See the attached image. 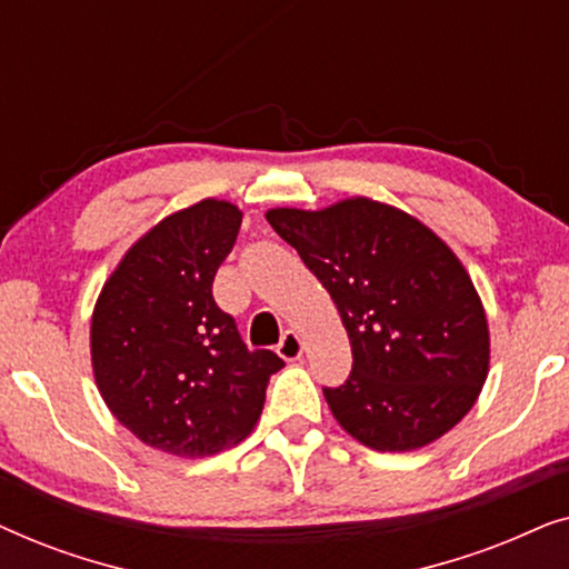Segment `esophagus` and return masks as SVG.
<instances>
[{
	"instance_id": "obj_1",
	"label": "esophagus",
	"mask_w": 569,
	"mask_h": 569,
	"mask_svg": "<svg viewBox=\"0 0 569 569\" xmlns=\"http://www.w3.org/2000/svg\"><path fill=\"white\" fill-rule=\"evenodd\" d=\"M302 349H306V347H302V339H300L298 331H284L282 341H279V345H277L279 357H282V360H287V362L300 360Z\"/></svg>"
}]
</instances>
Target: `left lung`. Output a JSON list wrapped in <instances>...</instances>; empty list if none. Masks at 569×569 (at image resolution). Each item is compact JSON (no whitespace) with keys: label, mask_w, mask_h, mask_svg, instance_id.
<instances>
[{"label":"left lung","mask_w":569,"mask_h":569,"mask_svg":"<svg viewBox=\"0 0 569 569\" xmlns=\"http://www.w3.org/2000/svg\"><path fill=\"white\" fill-rule=\"evenodd\" d=\"M267 220L313 271L345 323L352 372L323 388L337 422L380 453L442 438L469 415L489 372V326L446 240L368 197Z\"/></svg>","instance_id":"8db88e82"}]
</instances>
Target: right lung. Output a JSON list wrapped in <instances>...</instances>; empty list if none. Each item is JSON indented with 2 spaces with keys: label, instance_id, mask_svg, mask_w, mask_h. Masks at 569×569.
I'll return each mask as SVG.
<instances>
[{
  "label": "right lung",
  "instance_id": "obj_1",
  "mask_svg": "<svg viewBox=\"0 0 569 569\" xmlns=\"http://www.w3.org/2000/svg\"><path fill=\"white\" fill-rule=\"evenodd\" d=\"M240 220L224 199L168 214L123 253L92 310L98 391L129 432L162 453L201 458L236 446L284 368L269 349L251 352L212 298Z\"/></svg>",
  "mask_w": 569,
  "mask_h": 569
}]
</instances>
